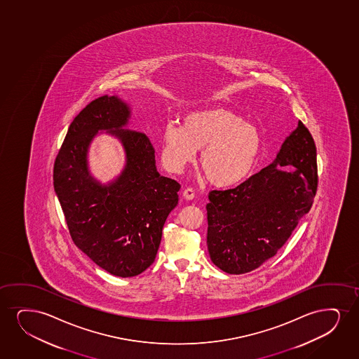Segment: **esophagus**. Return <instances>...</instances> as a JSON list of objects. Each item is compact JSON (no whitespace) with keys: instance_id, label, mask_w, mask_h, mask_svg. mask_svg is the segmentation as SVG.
<instances>
[{"instance_id":"obj_1","label":"esophagus","mask_w":359,"mask_h":359,"mask_svg":"<svg viewBox=\"0 0 359 359\" xmlns=\"http://www.w3.org/2000/svg\"><path fill=\"white\" fill-rule=\"evenodd\" d=\"M194 196H196V191L193 189V188H187L183 191V198L187 200H193L194 199Z\"/></svg>"}]
</instances>
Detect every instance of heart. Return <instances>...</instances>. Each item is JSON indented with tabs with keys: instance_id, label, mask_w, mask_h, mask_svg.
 Segmentation results:
<instances>
[{
	"instance_id": "obj_1",
	"label": "heart",
	"mask_w": 359,
	"mask_h": 359,
	"mask_svg": "<svg viewBox=\"0 0 359 359\" xmlns=\"http://www.w3.org/2000/svg\"><path fill=\"white\" fill-rule=\"evenodd\" d=\"M262 136L254 125L226 108L196 110L182 118V128L168 123L161 136V161L181 172L201 150L200 168L219 188L236 186L249 177L262 151Z\"/></svg>"
}]
</instances>
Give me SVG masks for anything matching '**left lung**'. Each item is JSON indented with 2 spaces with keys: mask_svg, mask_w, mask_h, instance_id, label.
Segmentation results:
<instances>
[{
  "mask_svg": "<svg viewBox=\"0 0 359 359\" xmlns=\"http://www.w3.org/2000/svg\"><path fill=\"white\" fill-rule=\"evenodd\" d=\"M317 150L304 123L286 137L267 168L227 191H210L208 249L223 272H251L277 254L317 193ZM285 165L296 168L292 172Z\"/></svg>",
  "mask_w": 359,
  "mask_h": 359,
  "instance_id": "1",
  "label": "left lung"
}]
</instances>
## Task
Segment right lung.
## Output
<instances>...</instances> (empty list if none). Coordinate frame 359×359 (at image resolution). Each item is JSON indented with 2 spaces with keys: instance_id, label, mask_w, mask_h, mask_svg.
<instances>
[{
  "instance_id": "1",
  "label": "right lung",
  "mask_w": 359,
  "mask_h": 359,
  "mask_svg": "<svg viewBox=\"0 0 359 359\" xmlns=\"http://www.w3.org/2000/svg\"><path fill=\"white\" fill-rule=\"evenodd\" d=\"M130 118V105L116 95L92 100L70 123L53 168L55 194L75 245L121 278L138 276L154 262L181 188L160 176L149 138L125 128ZM100 130L116 136L127 158L122 173L107 185L91 176L86 160Z\"/></svg>"
}]
</instances>
